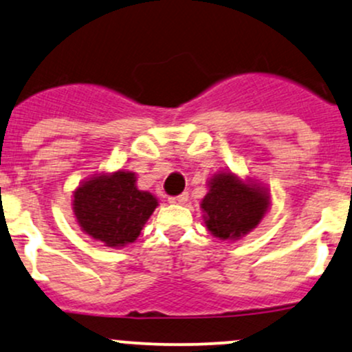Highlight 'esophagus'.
I'll use <instances>...</instances> for the list:
<instances>
[{"label": "esophagus", "mask_w": 352, "mask_h": 352, "mask_svg": "<svg viewBox=\"0 0 352 352\" xmlns=\"http://www.w3.org/2000/svg\"><path fill=\"white\" fill-rule=\"evenodd\" d=\"M187 200H188V193H180V195L170 197V199H168V201H170V204H175V205L187 204Z\"/></svg>", "instance_id": "obj_1"}]
</instances>
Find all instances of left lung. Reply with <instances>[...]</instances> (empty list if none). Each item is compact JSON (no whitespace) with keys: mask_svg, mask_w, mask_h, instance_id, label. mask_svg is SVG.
I'll list each match as a JSON object with an SVG mask.
<instances>
[{"mask_svg":"<svg viewBox=\"0 0 352 352\" xmlns=\"http://www.w3.org/2000/svg\"><path fill=\"white\" fill-rule=\"evenodd\" d=\"M268 205V193L225 172L210 180V190L201 201L205 225L220 240H236L252 232Z\"/></svg>","mask_w":352,"mask_h":352,"instance_id":"8db88e82","label":"left lung"}]
</instances>
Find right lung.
Listing matches in <instances>:
<instances>
[{
  "label": "right lung",
  "mask_w": 352,
  "mask_h": 352,
  "mask_svg": "<svg viewBox=\"0 0 352 352\" xmlns=\"http://www.w3.org/2000/svg\"><path fill=\"white\" fill-rule=\"evenodd\" d=\"M74 215L79 227L94 240L119 248L140 235L157 207V199L135 187L132 172L92 177L74 192Z\"/></svg>",
  "instance_id": "1"
}]
</instances>
